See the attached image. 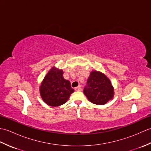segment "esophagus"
<instances>
[{
    "mask_svg": "<svg viewBox=\"0 0 151 151\" xmlns=\"http://www.w3.org/2000/svg\"><path fill=\"white\" fill-rule=\"evenodd\" d=\"M75 91H82V89L81 88V86H78V87L75 88Z\"/></svg>",
    "mask_w": 151,
    "mask_h": 151,
    "instance_id": "1",
    "label": "esophagus"
}]
</instances>
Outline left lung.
Segmentation results:
<instances>
[{
  "mask_svg": "<svg viewBox=\"0 0 151 151\" xmlns=\"http://www.w3.org/2000/svg\"><path fill=\"white\" fill-rule=\"evenodd\" d=\"M84 93L92 103L103 105L113 98L114 88L106 76L94 70L88 80Z\"/></svg>",
  "mask_w": 151,
  "mask_h": 151,
  "instance_id": "obj_1",
  "label": "left lung"
}]
</instances>
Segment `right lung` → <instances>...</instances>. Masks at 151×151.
Segmentation results:
<instances>
[{
    "label": "right lung",
    "mask_w": 151,
    "mask_h": 151,
    "mask_svg": "<svg viewBox=\"0 0 151 151\" xmlns=\"http://www.w3.org/2000/svg\"><path fill=\"white\" fill-rule=\"evenodd\" d=\"M73 92L70 82L63 78L62 70L54 67L47 73L40 86L41 97L50 106H58L65 103Z\"/></svg>",
    "instance_id": "obj_1"
}]
</instances>
